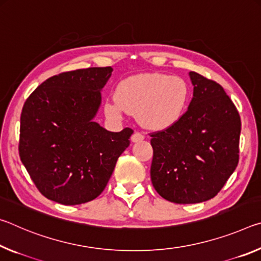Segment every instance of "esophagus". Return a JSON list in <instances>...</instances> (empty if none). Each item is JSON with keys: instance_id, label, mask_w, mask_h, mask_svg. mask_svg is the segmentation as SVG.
Returning <instances> with one entry per match:
<instances>
[{"instance_id": "obj_1", "label": "esophagus", "mask_w": 261, "mask_h": 261, "mask_svg": "<svg viewBox=\"0 0 261 261\" xmlns=\"http://www.w3.org/2000/svg\"><path fill=\"white\" fill-rule=\"evenodd\" d=\"M144 139V135L142 133H140V132H135V133L132 135L130 141L132 142H140V141H142Z\"/></svg>"}]
</instances>
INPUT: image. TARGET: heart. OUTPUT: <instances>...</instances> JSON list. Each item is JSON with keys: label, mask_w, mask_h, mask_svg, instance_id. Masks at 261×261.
Here are the masks:
<instances>
[{"label": "heart", "mask_w": 261, "mask_h": 261, "mask_svg": "<svg viewBox=\"0 0 261 261\" xmlns=\"http://www.w3.org/2000/svg\"><path fill=\"white\" fill-rule=\"evenodd\" d=\"M189 102V88L181 79L164 74H140L121 81L115 97L105 101V112L115 119L138 114L149 129H166L180 120Z\"/></svg>", "instance_id": "1"}]
</instances>
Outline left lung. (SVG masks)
Returning <instances> with one entry per match:
<instances>
[{"instance_id":"1","label":"left lung","mask_w":261,"mask_h":261,"mask_svg":"<svg viewBox=\"0 0 261 261\" xmlns=\"http://www.w3.org/2000/svg\"><path fill=\"white\" fill-rule=\"evenodd\" d=\"M193 98L180 120L151 134L150 177L162 198L199 203L219 193L239 160L241 117L214 81L190 71Z\"/></svg>"}]
</instances>
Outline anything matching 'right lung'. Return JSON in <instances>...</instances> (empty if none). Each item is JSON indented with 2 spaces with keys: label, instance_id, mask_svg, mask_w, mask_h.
<instances>
[{
  "label": "right lung",
  "instance_id": "add662e5",
  "mask_svg": "<svg viewBox=\"0 0 261 261\" xmlns=\"http://www.w3.org/2000/svg\"><path fill=\"white\" fill-rule=\"evenodd\" d=\"M111 67L62 72L46 80L20 114L19 157L40 193L66 206L96 199L108 185L130 128L119 133L95 119Z\"/></svg>",
  "mask_w": 261,
  "mask_h": 261
}]
</instances>
